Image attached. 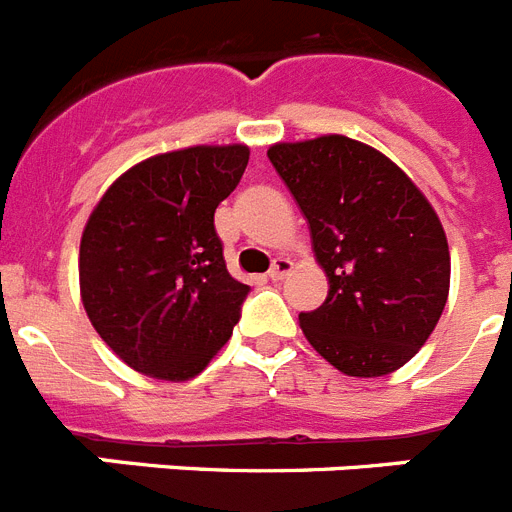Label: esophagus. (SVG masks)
I'll use <instances>...</instances> for the list:
<instances>
[{
	"label": "esophagus",
	"mask_w": 512,
	"mask_h": 512,
	"mask_svg": "<svg viewBox=\"0 0 512 512\" xmlns=\"http://www.w3.org/2000/svg\"><path fill=\"white\" fill-rule=\"evenodd\" d=\"M291 270H293V262L288 260V257H275L273 268H270L268 278H270V281H283V278H286V275L291 273Z\"/></svg>",
	"instance_id": "1"
}]
</instances>
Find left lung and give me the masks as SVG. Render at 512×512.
<instances>
[{
	"mask_svg": "<svg viewBox=\"0 0 512 512\" xmlns=\"http://www.w3.org/2000/svg\"><path fill=\"white\" fill-rule=\"evenodd\" d=\"M268 157L330 283L324 304L299 314L311 348L358 379L402 368L448 299L451 255L435 208L389 157L340 133L273 144Z\"/></svg>",
	"mask_w": 512,
	"mask_h": 512,
	"instance_id": "1",
	"label": "left lung"
}]
</instances>
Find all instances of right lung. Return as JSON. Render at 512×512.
Instances as JSON below:
<instances>
[{"instance_id":"obj_1","label":"right lung","mask_w":512,"mask_h":512,"mask_svg":"<svg viewBox=\"0 0 512 512\" xmlns=\"http://www.w3.org/2000/svg\"><path fill=\"white\" fill-rule=\"evenodd\" d=\"M250 162L244 144L188 146L133 164L79 244V291L97 335L133 371L188 381L239 322L250 286L226 270L213 213Z\"/></svg>"}]
</instances>
